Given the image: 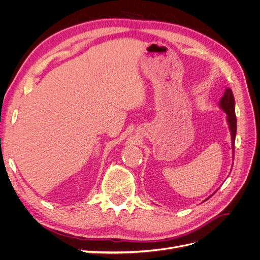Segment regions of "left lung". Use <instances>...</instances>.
Segmentation results:
<instances>
[{
  "mask_svg": "<svg viewBox=\"0 0 260 260\" xmlns=\"http://www.w3.org/2000/svg\"><path fill=\"white\" fill-rule=\"evenodd\" d=\"M219 106L222 111L226 114V120L229 123V128L231 131V139H232V151H234V143H235V135H237V117H235V102L232 90L226 88L224 91L223 96L220 99ZM234 157V156H233ZM210 198V196H209ZM208 198V199H209ZM206 199L205 201H207Z\"/></svg>",
  "mask_w": 260,
  "mask_h": 260,
  "instance_id": "8db88e82",
  "label": "left lung"
}]
</instances>
